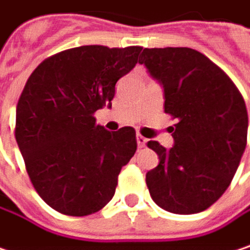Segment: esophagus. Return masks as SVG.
<instances>
[{"label":"esophagus","mask_w":250,"mask_h":250,"mask_svg":"<svg viewBox=\"0 0 250 250\" xmlns=\"http://www.w3.org/2000/svg\"><path fill=\"white\" fill-rule=\"evenodd\" d=\"M147 138H144L143 135H140V134H137V144H138V147L140 148H144L146 146H147Z\"/></svg>","instance_id":"1"}]
</instances>
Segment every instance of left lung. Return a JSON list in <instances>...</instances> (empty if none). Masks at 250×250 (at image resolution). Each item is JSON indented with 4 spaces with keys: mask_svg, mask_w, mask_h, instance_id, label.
Returning a JSON list of instances; mask_svg holds the SVG:
<instances>
[{
    "mask_svg": "<svg viewBox=\"0 0 250 250\" xmlns=\"http://www.w3.org/2000/svg\"><path fill=\"white\" fill-rule=\"evenodd\" d=\"M176 118L173 147L148 141L160 159L146 175L153 201L175 214L211 207L229 188L246 148L248 110L227 74L190 48H146L140 57Z\"/></svg>",
    "mask_w": 250,
    "mask_h": 250,
    "instance_id": "obj_1",
    "label": "left lung"
}]
</instances>
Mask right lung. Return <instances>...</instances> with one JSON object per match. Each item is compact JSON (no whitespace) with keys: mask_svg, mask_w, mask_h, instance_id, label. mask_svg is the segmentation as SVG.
Here are the masks:
<instances>
[{"mask_svg":"<svg viewBox=\"0 0 250 250\" xmlns=\"http://www.w3.org/2000/svg\"><path fill=\"white\" fill-rule=\"evenodd\" d=\"M141 46H80L41 63L16 109V141L41 198L81 217L115 195L121 169L137 150L135 129L107 131L93 116L112 107L115 85L138 62Z\"/></svg>","mask_w":250,"mask_h":250,"instance_id":"add662e5","label":"right lung"}]
</instances>
